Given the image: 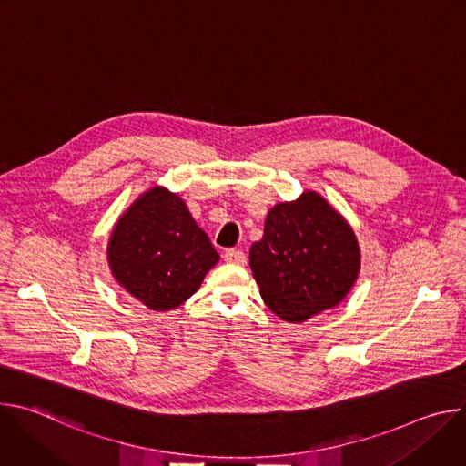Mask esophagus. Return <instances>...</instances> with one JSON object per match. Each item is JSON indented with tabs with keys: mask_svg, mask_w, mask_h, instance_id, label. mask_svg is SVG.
I'll use <instances>...</instances> for the list:
<instances>
[{
	"mask_svg": "<svg viewBox=\"0 0 466 466\" xmlns=\"http://www.w3.org/2000/svg\"><path fill=\"white\" fill-rule=\"evenodd\" d=\"M225 259H227L228 263H238V265H241V263L247 261V256H245V252H243L241 248H228V250L225 252Z\"/></svg>",
	"mask_w": 466,
	"mask_h": 466,
	"instance_id": "esophagus-1",
	"label": "esophagus"
}]
</instances>
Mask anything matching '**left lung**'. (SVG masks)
Masks as SVG:
<instances>
[{
  "mask_svg": "<svg viewBox=\"0 0 466 466\" xmlns=\"http://www.w3.org/2000/svg\"><path fill=\"white\" fill-rule=\"evenodd\" d=\"M250 269L269 309L302 322L347 297L358 279L360 247L347 221L306 191L268 214L263 238L250 247Z\"/></svg>",
  "mask_w": 466,
  "mask_h": 466,
  "instance_id": "left-lung-1",
  "label": "left lung"
}]
</instances>
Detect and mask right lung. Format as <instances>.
<instances>
[{"label":"right lung","mask_w":466,"mask_h":466,"mask_svg":"<svg viewBox=\"0 0 466 466\" xmlns=\"http://www.w3.org/2000/svg\"><path fill=\"white\" fill-rule=\"evenodd\" d=\"M218 259L182 198L164 187L146 191L117 221L108 243L114 279L155 311L189 299Z\"/></svg>","instance_id":"right-lung-1"}]
</instances>
